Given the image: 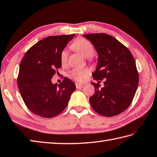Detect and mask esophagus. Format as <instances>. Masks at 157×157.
<instances>
[{
	"mask_svg": "<svg viewBox=\"0 0 157 157\" xmlns=\"http://www.w3.org/2000/svg\"><path fill=\"white\" fill-rule=\"evenodd\" d=\"M76 86V88H80L81 87H82L84 86V84H80V83H76L75 84Z\"/></svg>",
	"mask_w": 157,
	"mask_h": 157,
	"instance_id": "obj_1",
	"label": "esophagus"
}]
</instances>
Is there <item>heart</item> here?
Listing matches in <instances>:
<instances>
[{
	"instance_id": "1",
	"label": "heart",
	"mask_w": 157,
	"mask_h": 157,
	"mask_svg": "<svg viewBox=\"0 0 157 157\" xmlns=\"http://www.w3.org/2000/svg\"><path fill=\"white\" fill-rule=\"evenodd\" d=\"M71 47L84 57H91L94 51L93 44L88 40L84 38L75 40ZM60 59L61 64L63 65H66L68 60V52L67 50H63L61 52ZM89 73L90 70L88 68H74L69 73V77L76 82H82L86 80Z\"/></svg>"
}]
</instances>
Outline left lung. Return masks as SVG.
Here are the masks:
<instances>
[{"instance_id":"8db88e82","label":"left lung","mask_w":157,"mask_h":157,"mask_svg":"<svg viewBox=\"0 0 157 157\" xmlns=\"http://www.w3.org/2000/svg\"><path fill=\"white\" fill-rule=\"evenodd\" d=\"M83 36L94 45L99 56L93 79H105L103 88L92 83L94 94L89 99L90 105L102 116L118 115L131 105L136 93L139 74L136 61L128 48L112 36L105 33Z\"/></svg>"}]
</instances>
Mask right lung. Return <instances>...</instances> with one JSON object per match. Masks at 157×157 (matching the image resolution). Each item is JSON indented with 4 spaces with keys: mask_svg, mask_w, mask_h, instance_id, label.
<instances>
[{
    "mask_svg": "<svg viewBox=\"0 0 157 157\" xmlns=\"http://www.w3.org/2000/svg\"><path fill=\"white\" fill-rule=\"evenodd\" d=\"M75 34L50 36L32 46L21 61L17 86L26 107L35 114L52 118L68 105L75 90L71 80L64 78L60 84L52 78L60 68V53Z\"/></svg>",
    "mask_w": 157,
    "mask_h": 157,
    "instance_id": "right-lung-1",
    "label": "right lung"
}]
</instances>
